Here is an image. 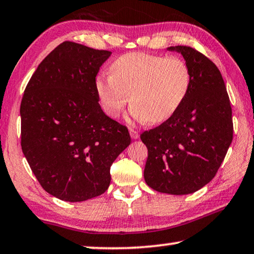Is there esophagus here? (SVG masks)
Masks as SVG:
<instances>
[{
	"instance_id": "1",
	"label": "esophagus",
	"mask_w": 254,
	"mask_h": 254,
	"mask_svg": "<svg viewBox=\"0 0 254 254\" xmlns=\"http://www.w3.org/2000/svg\"><path fill=\"white\" fill-rule=\"evenodd\" d=\"M130 135H131V138L132 139H138L139 138V133H138V131H135L134 128H130Z\"/></svg>"
}]
</instances>
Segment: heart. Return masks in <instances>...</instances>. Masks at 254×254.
Masks as SVG:
<instances>
[{
  "label": "heart",
  "instance_id": "obj_1",
  "mask_svg": "<svg viewBox=\"0 0 254 254\" xmlns=\"http://www.w3.org/2000/svg\"><path fill=\"white\" fill-rule=\"evenodd\" d=\"M191 85V71L179 57L131 52L117 58L111 74L96 78V91L104 112L117 117L130 101L137 121L160 123L178 111Z\"/></svg>",
  "mask_w": 254,
  "mask_h": 254
}]
</instances>
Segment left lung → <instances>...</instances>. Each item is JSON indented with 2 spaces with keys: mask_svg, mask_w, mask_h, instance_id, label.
Segmentation results:
<instances>
[{
  "mask_svg": "<svg viewBox=\"0 0 254 254\" xmlns=\"http://www.w3.org/2000/svg\"><path fill=\"white\" fill-rule=\"evenodd\" d=\"M169 50L183 55L190 68L191 85L175 114L140 135L148 149L143 177L154 190L185 195L217 175L233 141L232 106L214 63L186 45Z\"/></svg>",
  "mask_w": 254,
  "mask_h": 254,
  "instance_id": "obj_1",
  "label": "left lung"
}]
</instances>
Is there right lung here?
Listing matches in <instances>:
<instances>
[{"mask_svg":"<svg viewBox=\"0 0 254 254\" xmlns=\"http://www.w3.org/2000/svg\"><path fill=\"white\" fill-rule=\"evenodd\" d=\"M112 52L63 42L32 75L20 105L21 149L45 191L67 202L99 196L130 145L127 127L101 109L96 76Z\"/></svg>","mask_w":254,"mask_h":254,"instance_id":"right-lung-1","label":"right lung"}]
</instances>
